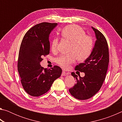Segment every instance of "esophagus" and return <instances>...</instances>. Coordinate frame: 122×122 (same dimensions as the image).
Returning a JSON list of instances; mask_svg holds the SVG:
<instances>
[{
    "label": "esophagus",
    "instance_id": "obj_1",
    "mask_svg": "<svg viewBox=\"0 0 122 122\" xmlns=\"http://www.w3.org/2000/svg\"><path fill=\"white\" fill-rule=\"evenodd\" d=\"M70 73H66L65 71H62V73L61 75L62 76H66V75H69Z\"/></svg>",
    "mask_w": 122,
    "mask_h": 122
}]
</instances>
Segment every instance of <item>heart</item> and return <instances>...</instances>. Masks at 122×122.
Segmentation results:
<instances>
[{"label": "heart", "instance_id": "heart-1", "mask_svg": "<svg viewBox=\"0 0 122 122\" xmlns=\"http://www.w3.org/2000/svg\"><path fill=\"white\" fill-rule=\"evenodd\" d=\"M63 38L71 42L69 55H61L56 59V62L64 69H68L76 59L83 61L88 59L92 53L94 41L92 36L86 35V32L81 27L71 25L65 27L61 30ZM59 39L54 38L51 43V50L55 52L57 50Z\"/></svg>", "mask_w": 122, "mask_h": 122}]
</instances>
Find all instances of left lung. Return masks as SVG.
<instances>
[{
    "instance_id": "obj_1",
    "label": "left lung",
    "mask_w": 122,
    "mask_h": 122,
    "mask_svg": "<svg viewBox=\"0 0 122 122\" xmlns=\"http://www.w3.org/2000/svg\"><path fill=\"white\" fill-rule=\"evenodd\" d=\"M96 40L92 53L83 63L75 67V71L83 72L84 77L79 78L74 72L71 75L76 83L69 91L72 96L80 100H87L95 95L102 86L106 78L109 62V48L106 38L101 32L92 27Z\"/></svg>"
}]
</instances>
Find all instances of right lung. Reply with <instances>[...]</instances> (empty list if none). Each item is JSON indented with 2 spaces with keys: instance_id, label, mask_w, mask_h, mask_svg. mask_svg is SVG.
Wrapping results in <instances>:
<instances>
[{
  "instance_id": "1",
  "label": "right lung",
  "mask_w": 122,
  "mask_h": 122,
  "mask_svg": "<svg viewBox=\"0 0 122 122\" xmlns=\"http://www.w3.org/2000/svg\"><path fill=\"white\" fill-rule=\"evenodd\" d=\"M57 23L42 22L30 28L22 39L18 60V71L24 90L32 96H40L50 89L62 69L55 66L51 69L40 65L43 56L49 54V37Z\"/></svg>"
}]
</instances>
